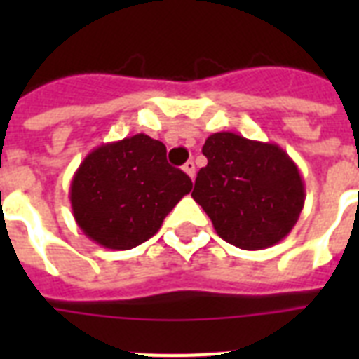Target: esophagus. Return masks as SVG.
<instances>
[{
	"mask_svg": "<svg viewBox=\"0 0 359 359\" xmlns=\"http://www.w3.org/2000/svg\"><path fill=\"white\" fill-rule=\"evenodd\" d=\"M182 169H184L186 173H188V177H190L191 180L196 179V163L191 162V160H188V162H186L184 165H182Z\"/></svg>",
	"mask_w": 359,
	"mask_h": 359,
	"instance_id": "34e87169",
	"label": "esophagus"
}]
</instances>
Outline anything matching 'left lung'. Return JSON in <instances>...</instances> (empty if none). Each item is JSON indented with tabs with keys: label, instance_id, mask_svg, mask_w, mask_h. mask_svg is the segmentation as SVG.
Returning a JSON list of instances; mask_svg holds the SVG:
<instances>
[{
	"label": "left lung",
	"instance_id": "1",
	"mask_svg": "<svg viewBox=\"0 0 359 359\" xmlns=\"http://www.w3.org/2000/svg\"><path fill=\"white\" fill-rule=\"evenodd\" d=\"M191 197L225 242L264 250L289 235L300 218L306 186L292 158L276 143L233 132L208 135Z\"/></svg>",
	"mask_w": 359,
	"mask_h": 359
}]
</instances>
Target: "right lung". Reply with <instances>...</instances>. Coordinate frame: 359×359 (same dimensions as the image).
I'll list each match as a JSON object with an SVG mask.
<instances>
[{
  "label": "right lung",
  "mask_w": 359,
  "mask_h": 359,
  "mask_svg": "<svg viewBox=\"0 0 359 359\" xmlns=\"http://www.w3.org/2000/svg\"><path fill=\"white\" fill-rule=\"evenodd\" d=\"M190 190V177L169 165L162 141L135 134L83 158L70 182V205L78 227L93 242L132 250L156 235Z\"/></svg>",
  "instance_id": "add662e5"
}]
</instances>
